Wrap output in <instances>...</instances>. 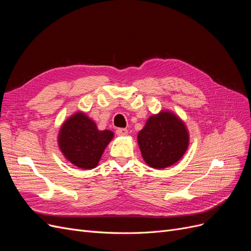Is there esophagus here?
<instances>
[{"mask_svg": "<svg viewBox=\"0 0 251 251\" xmlns=\"http://www.w3.org/2000/svg\"><path fill=\"white\" fill-rule=\"evenodd\" d=\"M116 134L118 136H126L128 134V131L126 130V128H117Z\"/></svg>", "mask_w": 251, "mask_h": 251, "instance_id": "esophagus-1", "label": "esophagus"}]
</instances>
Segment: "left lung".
<instances>
[{
  "mask_svg": "<svg viewBox=\"0 0 251 251\" xmlns=\"http://www.w3.org/2000/svg\"><path fill=\"white\" fill-rule=\"evenodd\" d=\"M143 160L153 169H165L178 162L188 148L187 128L177 115L161 111L151 116L137 136Z\"/></svg>",
  "mask_w": 251,
  "mask_h": 251,
  "instance_id": "8db88e82",
  "label": "left lung"
}]
</instances>
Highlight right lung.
Returning <instances> with one entry per match:
<instances>
[{"instance_id":"add662e5","label":"right lung","mask_w":251,"mask_h":251,"mask_svg":"<svg viewBox=\"0 0 251 251\" xmlns=\"http://www.w3.org/2000/svg\"><path fill=\"white\" fill-rule=\"evenodd\" d=\"M114 133L100 131L85 113L73 114L63 124L58 134V147L65 158L83 170L94 169Z\"/></svg>"}]
</instances>
